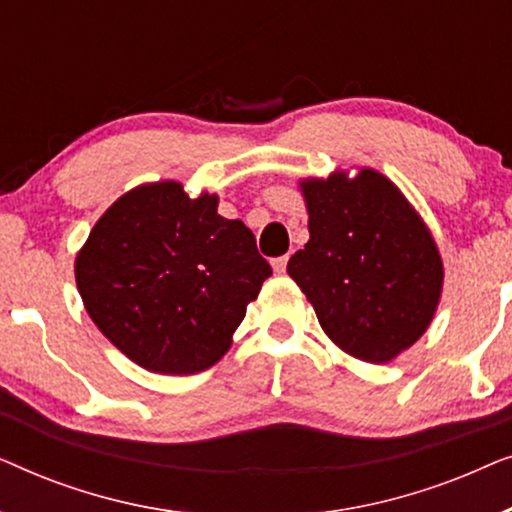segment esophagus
<instances>
[{
	"instance_id": "esophagus-1",
	"label": "esophagus",
	"mask_w": 512,
	"mask_h": 512,
	"mask_svg": "<svg viewBox=\"0 0 512 512\" xmlns=\"http://www.w3.org/2000/svg\"><path fill=\"white\" fill-rule=\"evenodd\" d=\"M286 263H289V256H279V258H272V268H275L277 275H282V272H286Z\"/></svg>"
}]
</instances>
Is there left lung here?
<instances>
[{"mask_svg":"<svg viewBox=\"0 0 512 512\" xmlns=\"http://www.w3.org/2000/svg\"><path fill=\"white\" fill-rule=\"evenodd\" d=\"M310 242L289 275L321 328L347 354L391 361L431 324L443 263L436 242L401 191L375 170L303 184Z\"/></svg>","mask_w":512,"mask_h":512,"instance_id":"left-lung-1","label":"left lung"}]
</instances>
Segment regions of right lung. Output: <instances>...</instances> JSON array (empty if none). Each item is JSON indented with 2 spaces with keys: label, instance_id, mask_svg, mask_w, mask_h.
Returning a JSON list of instances; mask_svg holds the SVG:
<instances>
[{
  "label": "right lung",
  "instance_id": "obj_1",
  "mask_svg": "<svg viewBox=\"0 0 512 512\" xmlns=\"http://www.w3.org/2000/svg\"><path fill=\"white\" fill-rule=\"evenodd\" d=\"M216 195L177 181L139 186L111 205L76 256V286L97 328L151 373L193 375L230 347L270 263Z\"/></svg>",
  "mask_w": 512,
  "mask_h": 512
}]
</instances>
